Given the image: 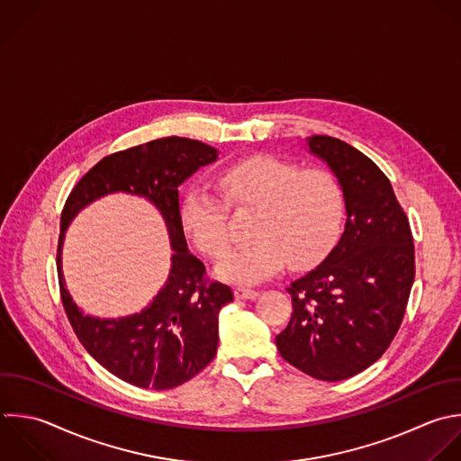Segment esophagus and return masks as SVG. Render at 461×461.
Returning a JSON list of instances; mask_svg holds the SVG:
<instances>
[{
  "mask_svg": "<svg viewBox=\"0 0 461 461\" xmlns=\"http://www.w3.org/2000/svg\"><path fill=\"white\" fill-rule=\"evenodd\" d=\"M234 294H236L238 299H254V297L258 295V290H254V288H245V286H238V288L234 290Z\"/></svg>",
  "mask_w": 461,
  "mask_h": 461,
  "instance_id": "34e87169",
  "label": "esophagus"
}]
</instances>
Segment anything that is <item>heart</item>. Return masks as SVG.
Returning <instances> with one entry per match:
<instances>
[{
	"label": "heart",
	"mask_w": 461,
	"mask_h": 461,
	"mask_svg": "<svg viewBox=\"0 0 461 461\" xmlns=\"http://www.w3.org/2000/svg\"><path fill=\"white\" fill-rule=\"evenodd\" d=\"M221 198L189 189L180 205V223L194 247L220 259L230 249L229 207L256 212L252 245L229 254L216 268L234 283H256L276 276L286 265L295 270L322 261L335 245L346 211L344 189L326 169L276 158L252 157L218 175Z\"/></svg>",
	"instance_id": "obj_1"
}]
</instances>
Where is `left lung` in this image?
<instances>
[{
	"mask_svg": "<svg viewBox=\"0 0 461 461\" xmlns=\"http://www.w3.org/2000/svg\"><path fill=\"white\" fill-rule=\"evenodd\" d=\"M310 149L344 189L346 229L310 274L294 281L292 317L276 337L281 357L326 382L378 360L394 339L414 281L409 220L389 178L349 144L315 135Z\"/></svg>",
	"mask_w": 461,
	"mask_h": 461,
	"instance_id": "obj_1",
	"label": "left lung"
}]
</instances>
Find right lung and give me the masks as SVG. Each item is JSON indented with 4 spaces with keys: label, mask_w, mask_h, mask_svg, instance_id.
I'll return each mask as SVG.
<instances>
[{
    "label": "right lung",
    "mask_w": 461,
    "mask_h": 461,
    "mask_svg": "<svg viewBox=\"0 0 461 461\" xmlns=\"http://www.w3.org/2000/svg\"><path fill=\"white\" fill-rule=\"evenodd\" d=\"M216 149L184 137L151 140L104 157L72 189L61 212L58 276L67 317L86 351L110 373L139 387L173 389L198 375L218 349V313L232 290L207 277L205 265L187 250L180 223V184L216 160ZM115 190L140 194L163 212L176 254L170 279L154 303L124 320L85 316L64 288L62 232L90 201Z\"/></svg>",
    "instance_id": "obj_1"
}]
</instances>
